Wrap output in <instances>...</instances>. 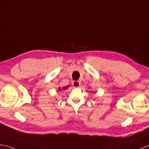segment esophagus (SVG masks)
Listing matches in <instances>:
<instances>
[{"instance_id": "34e87169", "label": "esophagus", "mask_w": 149, "mask_h": 149, "mask_svg": "<svg viewBox=\"0 0 149 149\" xmlns=\"http://www.w3.org/2000/svg\"><path fill=\"white\" fill-rule=\"evenodd\" d=\"M72 85H73L74 87L75 88H79V86H81V82L79 81H73L72 82Z\"/></svg>"}]
</instances>
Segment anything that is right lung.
Listing matches in <instances>:
<instances>
[{"instance_id": "right-lung-1", "label": "right lung", "mask_w": 149, "mask_h": 149, "mask_svg": "<svg viewBox=\"0 0 149 149\" xmlns=\"http://www.w3.org/2000/svg\"><path fill=\"white\" fill-rule=\"evenodd\" d=\"M68 87V86H66V87H63V89H66ZM58 89V91H61V88H59Z\"/></svg>"}]
</instances>
